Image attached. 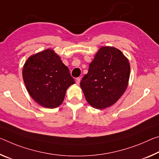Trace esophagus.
Segmentation results:
<instances>
[{
    "label": "esophagus",
    "mask_w": 159,
    "mask_h": 159,
    "mask_svg": "<svg viewBox=\"0 0 159 159\" xmlns=\"http://www.w3.org/2000/svg\"><path fill=\"white\" fill-rule=\"evenodd\" d=\"M80 77L77 78L76 80H75V83H76V84L79 85L80 84Z\"/></svg>",
    "instance_id": "1"
}]
</instances>
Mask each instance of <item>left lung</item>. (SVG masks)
<instances>
[{
  "instance_id": "left-lung-1",
  "label": "left lung",
  "mask_w": 159,
  "mask_h": 159,
  "mask_svg": "<svg viewBox=\"0 0 159 159\" xmlns=\"http://www.w3.org/2000/svg\"><path fill=\"white\" fill-rule=\"evenodd\" d=\"M129 74V60L120 50L100 47L80 84L86 101L95 109L112 106L127 90Z\"/></svg>"
}]
</instances>
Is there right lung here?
Instances as JSON below:
<instances>
[{
  "label": "right lung",
  "mask_w": 159,
  "mask_h": 159,
  "mask_svg": "<svg viewBox=\"0 0 159 159\" xmlns=\"http://www.w3.org/2000/svg\"><path fill=\"white\" fill-rule=\"evenodd\" d=\"M22 78L34 101L51 109L61 105L68 88L75 84L68 67L51 49L27 59L22 69Z\"/></svg>",
  "instance_id": "1"
}]
</instances>
